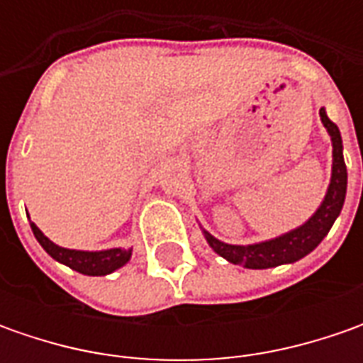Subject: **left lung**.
<instances>
[{"label":"left lung","instance_id":"left-lung-1","mask_svg":"<svg viewBox=\"0 0 363 363\" xmlns=\"http://www.w3.org/2000/svg\"><path fill=\"white\" fill-rule=\"evenodd\" d=\"M319 117H321V123L331 139V177H329L328 191H325L321 203L317 206V210L297 228L285 232V234H279L269 240L252 244L222 242L200 226L206 242L210 244V248L218 257L226 258L228 262L244 267V269H255V271L272 269V267H281V264H293L303 257H307L328 236L333 222L342 214L345 191H347V169H345V161H343L342 133L335 123L329 121L325 106L319 108Z\"/></svg>","mask_w":363,"mask_h":363}]
</instances>
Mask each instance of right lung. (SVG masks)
I'll return each mask as SVG.
<instances>
[{"label": "right lung", "mask_w": 363, "mask_h": 363, "mask_svg": "<svg viewBox=\"0 0 363 363\" xmlns=\"http://www.w3.org/2000/svg\"><path fill=\"white\" fill-rule=\"evenodd\" d=\"M30 218V216H28ZM32 232H34L35 240L40 246L48 252L50 257L56 262L66 264L68 269L80 272V274H89V277H105L115 272L121 267H125L131 260L133 248H105V250H77V248H64L52 242L44 232L35 226L34 222H30Z\"/></svg>", "instance_id": "obj_1"}]
</instances>
